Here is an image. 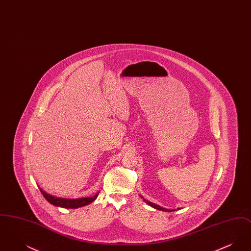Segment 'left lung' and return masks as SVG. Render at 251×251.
Returning a JSON list of instances; mask_svg holds the SVG:
<instances>
[{
  "instance_id": "obj_1",
  "label": "left lung",
  "mask_w": 251,
  "mask_h": 251,
  "mask_svg": "<svg viewBox=\"0 0 251 251\" xmlns=\"http://www.w3.org/2000/svg\"><path fill=\"white\" fill-rule=\"evenodd\" d=\"M142 199H143L144 201L147 203L148 205H150V206H151L152 208H154L156 210H159V211H164V212H174V211H176V210H169V209H166V208H163V207H161V206H159V205H157V204H154V203L151 202V201H147L146 199H144L142 196H140ZM178 210H179V208H178Z\"/></svg>"
}]
</instances>
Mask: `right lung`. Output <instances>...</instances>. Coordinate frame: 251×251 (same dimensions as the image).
<instances>
[{"label":"right lung","mask_w":251,"mask_h":251,"mask_svg":"<svg viewBox=\"0 0 251 251\" xmlns=\"http://www.w3.org/2000/svg\"><path fill=\"white\" fill-rule=\"evenodd\" d=\"M40 192L42 193L43 197L48 201L49 202L54 206L57 207H62V208H67V209H76L80 208L85 205H88L91 202H93L97 199L98 195L100 192H98L95 196L89 197V198H80V199H63V198H57L54 196H51L50 194H47L46 192L43 191L41 188Z\"/></svg>","instance_id":"obj_1"}]
</instances>
